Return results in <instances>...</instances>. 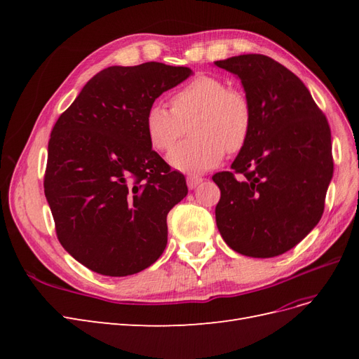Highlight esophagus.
Wrapping results in <instances>:
<instances>
[{
  "label": "esophagus",
  "instance_id": "obj_1",
  "mask_svg": "<svg viewBox=\"0 0 359 359\" xmlns=\"http://www.w3.org/2000/svg\"><path fill=\"white\" fill-rule=\"evenodd\" d=\"M202 181H203V178H201L198 175H189L187 177V186H189L190 190H193V189H196Z\"/></svg>",
  "mask_w": 359,
  "mask_h": 359
}]
</instances>
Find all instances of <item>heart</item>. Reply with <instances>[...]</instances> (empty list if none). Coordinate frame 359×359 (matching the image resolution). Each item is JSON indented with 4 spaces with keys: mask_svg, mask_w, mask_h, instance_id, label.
Returning a JSON list of instances; mask_svg holds the SVG:
<instances>
[{
    "mask_svg": "<svg viewBox=\"0 0 359 359\" xmlns=\"http://www.w3.org/2000/svg\"><path fill=\"white\" fill-rule=\"evenodd\" d=\"M172 109L154 103L145 115L151 147L168 153L186 133L191 135L169 156L172 168L199 173L219 165L224 151L238 153L252 133V106L244 93L227 88L214 76H198L170 99Z\"/></svg>",
    "mask_w": 359,
    "mask_h": 359,
    "instance_id": "obj_1",
    "label": "heart"
}]
</instances>
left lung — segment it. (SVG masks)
Instances as JSON below:
<instances>
[{
    "instance_id": "obj_1",
    "label": "left lung",
    "mask_w": 359,
    "mask_h": 359,
    "mask_svg": "<svg viewBox=\"0 0 359 359\" xmlns=\"http://www.w3.org/2000/svg\"><path fill=\"white\" fill-rule=\"evenodd\" d=\"M214 64L241 81L253 114L233 172L212 177L222 191L217 227L236 253L283 255L323 214L334 172L330 124L307 86L273 58L248 53Z\"/></svg>"
}]
</instances>
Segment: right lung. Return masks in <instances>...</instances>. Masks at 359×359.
Masks as SVG:
<instances>
[{
	"mask_svg": "<svg viewBox=\"0 0 359 359\" xmlns=\"http://www.w3.org/2000/svg\"><path fill=\"white\" fill-rule=\"evenodd\" d=\"M193 72L163 62L97 73L61 114L48 145L45 194L66 252L97 274L132 276L168 244V212L186 178L151 147L145 115Z\"/></svg>",
	"mask_w": 359,
	"mask_h": 359,
	"instance_id": "right-lung-1",
	"label": "right lung"
}]
</instances>
